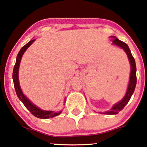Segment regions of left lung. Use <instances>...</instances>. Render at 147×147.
I'll list each match as a JSON object with an SVG mask.
<instances>
[{
    "mask_svg": "<svg viewBox=\"0 0 147 147\" xmlns=\"http://www.w3.org/2000/svg\"><path fill=\"white\" fill-rule=\"evenodd\" d=\"M111 38H113V44L117 45L118 47H120L121 48L123 49L124 50V52H126V55L128 56V59H129V63L131 64V75H130V79H129V83L128 85V88L126 90V92L124 95V97H123L122 100L119 101V102L116 103L115 104H114L113 106V107L111 108V110L106 111V112L103 113V114L106 115H115L117 114L119 111H121L124 108L126 104H128V102H129L130 99H131V96L133 94L135 88H136V82H137V77H136V61H135L134 58H133L132 54H131V50L128 46V45L126 43H124L120 40H119L118 38H116L115 36H111Z\"/></svg>",
    "mask_w": 147,
    "mask_h": 147,
    "instance_id": "obj_1",
    "label": "left lung"
}]
</instances>
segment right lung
<instances>
[{"label": "right lung", "mask_w": 147, "mask_h": 147, "mask_svg": "<svg viewBox=\"0 0 147 147\" xmlns=\"http://www.w3.org/2000/svg\"><path fill=\"white\" fill-rule=\"evenodd\" d=\"M35 41V39L31 40V41L28 42L27 44H25L24 46L20 50L19 52H18L17 57H16V63L14 67V70H13V74H12V78L13 82H14V86L15 90H16V95H17L18 99L23 102L24 106L26 107V109L31 113L33 115L38 118H41V119H48V118H52L55 116L59 115L62 112L61 111L59 112H55V111H44L42 109H39L35 106L34 104H32L30 100L28 99V97L23 94V91H22L21 86H20L19 84V79H18V70H19V65L20 63H21V60L22 57H23L24 52L26 51V50L33 43V42ZM65 102H64L65 103Z\"/></svg>", "instance_id": "add662e5"}]
</instances>
